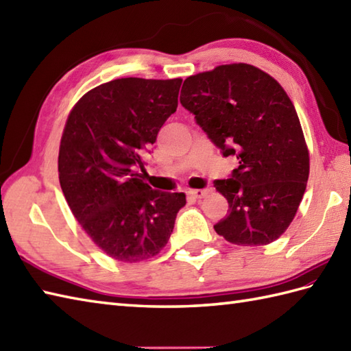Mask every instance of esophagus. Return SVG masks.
<instances>
[{
    "instance_id": "34e87169",
    "label": "esophagus",
    "mask_w": 351,
    "mask_h": 351,
    "mask_svg": "<svg viewBox=\"0 0 351 351\" xmlns=\"http://www.w3.org/2000/svg\"><path fill=\"white\" fill-rule=\"evenodd\" d=\"M208 191H210V190H206V189H204V190H189L187 195L191 199H202L208 195Z\"/></svg>"
}]
</instances>
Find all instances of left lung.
I'll use <instances>...</instances> for the list:
<instances>
[{"label": "left lung", "mask_w": 351, "mask_h": 351, "mask_svg": "<svg viewBox=\"0 0 351 351\" xmlns=\"http://www.w3.org/2000/svg\"><path fill=\"white\" fill-rule=\"evenodd\" d=\"M182 107L238 167L214 187L228 199L215 232L238 245H265L285 232L309 176L299 116L282 86L252 64H221L184 81Z\"/></svg>", "instance_id": "obj_1"}]
</instances>
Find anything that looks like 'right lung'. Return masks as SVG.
Masks as SVG:
<instances>
[{
	"mask_svg": "<svg viewBox=\"0 0 351 351\" xmlns=\"http://www.w3.org/2000/svg\"><path fill=\"white\" fill-rule=\"evenodd\" d=\"M182 80L121 78L92 88L66 122L58 178L72 214L122 263L155 256L173 232L184 193L143 182V154L178 107Z\"/></svg>",
	"mask_w": 351,
	"mask_h": 351,
	"instance_id": "obj_1",
	"label": "right lung"
}]
</instances>
